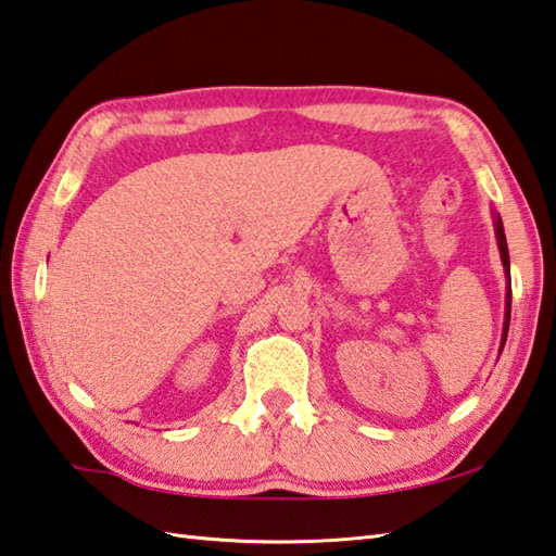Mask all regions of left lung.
<instances>
[{"label": "left lung", "mask_w": 556, "mask_h": 556, "mask_svg": "<svg viewBox=\"0 0 556 556\" xmlns=\"http://www.w3.org/2000/svg\"><path fill=\"white\" fill-rule=\"evenodd\" d=\"M494 214V231H496V243H498V253H502V263H504V271L508 277V291H506V323H504V337H502V350L506 344V337H508V323H510V265H508V245H506V233H504V224H502V216L496 212Z\"/></svg>", "instance_id": "left-lung-1"}]
</instances>
